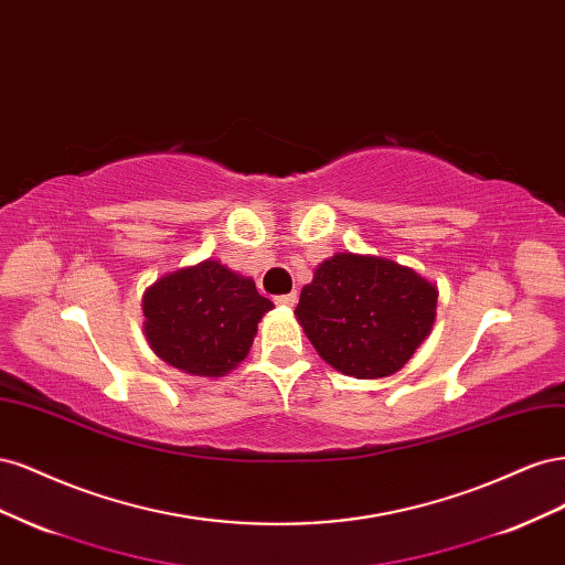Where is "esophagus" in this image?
Returning <instances> with one entry per match:
<instances>
[{
	"instance_id": "obj_1",
	"label": "esophagus",
	"mask_w": 565,
	"mask_h": 565,
	"mask_svg": "<svg viewBox=\"0 0 565 565\" xmlns=\"http://www.w3.org/2000/svg\"><path fill=\"white\" fill-rule=\"evenodd\" d=\"M276 303H278V306H285V309H292V306L297 303V295H295V292L280 295V297H276Z\"/></svg>"
}]
</instances>
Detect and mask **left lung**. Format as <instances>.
<instances>
[{
    "label": "left lung",
    "mask_w": 565,
    "mask_h": 565,
    "mask_svg": "<svg viewBox=\"0 0 565 565\" xmlns=\"http://www.w3.org/2000/svg\"><path fill=\"white\" fill-rule=\"evenodd\" d=\"M436 301V285L415 268L337 252L303 285L295 316L324 363L355 380H380L431 334Z\"/></svg>",
    "instance_id": "obj_1"
}]
</instances>
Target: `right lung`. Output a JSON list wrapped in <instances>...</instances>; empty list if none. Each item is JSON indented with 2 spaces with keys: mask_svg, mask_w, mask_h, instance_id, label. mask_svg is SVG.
<instances>
[{
  "mask_svg": "<svg viewBox=\"0 0 565 565\" xmlns=\"http://www.w3.org/2000/svg\"><path fill=\"white\" fill-rule=\"evenodd\" d=\"M141 309L148 347L167 365L191 377H224L247 358L273 303L252 278L204 259L158 278Z\"/></svg>",
  "mask_w": 565,
  "mask_h": 565,
  "instance_id": "right-lung-1",
  "label": "right lung"
}]
</instances>
